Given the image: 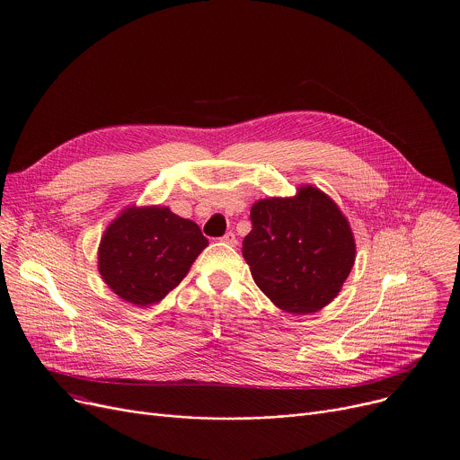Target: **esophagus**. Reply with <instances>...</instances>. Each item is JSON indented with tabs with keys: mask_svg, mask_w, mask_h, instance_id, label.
I'll list each match as a JSON object with an SVG mask.
<instances>
[{
	"mask_svg": "<svg viewBox=\"0 0 460 460\" xmlns=\"http://www.w3.org/2000/svg\"><path fill=\"white\" fill-rule=\"evenodd\" d=\"M220 240H222L224 243H227V245H233V247H234V245H236V242H238V240H236V236H234V233H226Z\"/></svg>",
	"mask_w": 460,
	"mask_h": 460,
	"instance_id": "obj_1",
	"label": "esophagus"
}]
</instances>
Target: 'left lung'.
<instances>
[{
  "mask_svg": "<svg viewBox=\"0 0 460 460\" xmlns=\"http://www.w3.org/2000/svg\"><path fill=\"white\" fill-rule=\"evenodd\" d=\"M251 222L242 254L261 292L290 314L327 307L356 260L352 229L336 202L301 186L296 197L252 204Z\"/></svg>",
  "mask_w": 460,
  "mask_h": 460,
  "instance_id": "left-lung-1",
  "label": "left lung"
}]
</instances>
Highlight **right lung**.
I'll use <instances>...</instances> for the list:
<instances>
[{"label":"right lung","mask_w":460,"mask_h":460,"mask_svg":"<svg viewBox=\"0 0 460 460\" xmlns=\"http://www.w3.org/2000/svg\"><path fill=\"white\" fill-rule=\"evenodd\" d=\"M200 227L170 208H126L99 243V272L124 301L146 307L161 301L208 247Z\"/></svg>","instance_id":"obj_1"}]
</instances>
